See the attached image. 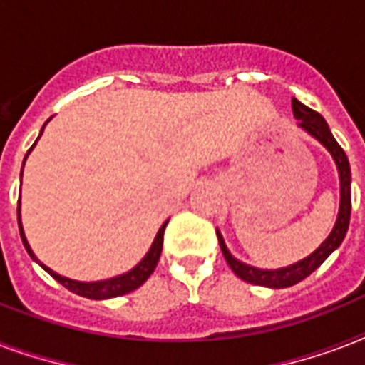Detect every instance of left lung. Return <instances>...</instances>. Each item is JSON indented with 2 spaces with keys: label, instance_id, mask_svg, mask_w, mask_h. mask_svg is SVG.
<instances>
[{
  "label": "left lung",
  "instance_id": "obj_1",
  "mask_svg": "<svg viewBox=\"0 0 365 365\" xmlns=\"http://www.w3.org/2000/svg\"><path fill=\"white\" fill-rule=\"evenodd\" d=\"M291 108H293V114L299 120V125L303 127L304 131H309L312 137H316L320 140L327 150L331 152L333 160L337 163L339 177H341V207H339V217L337 222H335V228L331 230V234L327 236V240L318 247V250L309 255L303 261L295 262L287 268H279V270H261V268L247 267L244 262L236 261L230 251L227 250L225 245V240L221 238V234L217 232V238H219V245H221V251L225 259H227L228 267L232 268V272L242 278L244 282H250L253 285H264V287H274V289H279V287H289V285L299 284L301 279L309 278L310 274L314 272L316 268L320 267L322 262L326 261L327 257L331 255L333 251L337 250L341 242L346 236V230H349L350 222V165L349 158L344 154V150L339 146V143L333 138L329 127H327L326 120L322 118L318 112H314L309 106H304L303 103H299L297 98H291Z\"/></svg>",
  "mask_w": 365,
  "mask_h": 365
}]
</instances>
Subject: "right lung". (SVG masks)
<instances>
[{"mask_svg":"<svg viewBox=\"0 0 365 365\" xmlns=\"http://www.w3.org/2000/svg\"><path fill=\"white\" fill-rule=\"evenodd\" d=\"M41 133H43V129H41ZM32 148H34V144H32ZM32 148H30V150H32ZM30 150H28V154H30ZM24 160H26V158H24ZM19 209H21V200H19ZM165 227H168V221L163 222V227L158 230V236H156V240H154V244H152L150 251L146 253V257H144L143 261L138 262L137 267L133 268V270H129L127 274L115 276V278H112V279H103V282H89V284H87V282H76V279H68V278H64V276H58V274L53 272V270L45 267V264H41V267H43L45 270H47V272H49L51 276L56 279V282H58V284L64 285L66 289L74 291L76 295H81V297H87V299L120 297V295L131 293V291H135L137 287H140V285H143L146 279L150 278V274L156 270V264H158V261H160V255H162L163 230H165ZM19 230H21L22 244H24L26 251L30 253V257H32V259H36L34 251L30 250V245H28L26 236H24V232H22L21 213H19ZM36 261H38V259H36Z\"/></svg>","mask_w":365,"mask_h":365,"instance_id":"obj_1","label":"right lung"}]
</instances>
